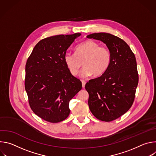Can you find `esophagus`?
I'll use <instances>...</instances> for the list:
<instances>
[{"label": "esophagus", "mask_w": 156, "mask_h": 156, "mask_svg": "<svg viewBox=\"0 0 156 156\" xmlns=\"http://www.w3.org/2000/svg\"><path fill=\"white\" fill-rule=\"evenodd\" d=\"M81 82H82V86H83V87L84 88V86H85V84H86V82H85L84 81H83V80H82Z\"/></svg>", "instance_id": "obj_1"}]
</instances>
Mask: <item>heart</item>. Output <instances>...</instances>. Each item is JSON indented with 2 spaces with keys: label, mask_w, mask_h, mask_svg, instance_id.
<instances>
[{
  "label": "heart",
  "mask_w": 156,
  "mask_h": 156,
  "mask_svg": "<svg viewBox=\"0 0 156 156\" xmlns=\"http://www.w3.org/2000/svg\"><path fill=\"white\" fill-rule=\"evenodd\" d=\"M111 58L112 55L108 48L100 46L94 41L86 40L76 47L75 53H66L63 60L73 76L78 75L83 60L84 67L80 75L87 77L93 74L98 76L105 73L109 67Z\"/></svg>",
  "instance_id": "obj_1"
}]
</instances>
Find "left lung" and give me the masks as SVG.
I'll return each instance as SVG.
<instances>
[{"instance_id":"obj_1","label":"left lung","mask_w":156,"mask_h":156,"mask_svg":"<svg viewBox=\"0 0 156 156\" xmlns=\"http://www.w3.org/2000/svg\"><path fill=\"white\" fill-rule=\"evenodd\" d=\"M87 37L103 42L112 55L107 71L89 81L85 88L93 115L102 121H112L125 114L134 101L138 84L136 58L128 44L117 36L98 33Z\"/></svg>"}]
</instances>
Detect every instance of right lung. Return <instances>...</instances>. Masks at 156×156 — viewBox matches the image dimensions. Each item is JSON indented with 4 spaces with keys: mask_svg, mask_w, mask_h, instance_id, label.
Segmentation results:
<instances>
[{
    "mask_svg": "<svg viewBox=\"0 0 156 156\" xmlns=\"http://www.w3.org/2000/svg\"><path fill=\"white\" fill-rule=\"evenodd\" d=\"M81 33L57 35L41 40L25 66V86L33 112L42 119L58 123L70 114V101L81 90L80 80L64 62L66 50Z\"/></svg>",
    "mask_w": 156,
    "mask_h": 156,
    "instance_id": "right-lung-1",
    "label": "right lung"
}]
</instances>
